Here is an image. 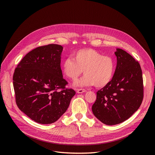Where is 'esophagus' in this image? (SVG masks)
<instances>
[{"mask_svg":"<svg viewBox=\"0 0 155 155\" xmlns=\"http://www.w3.org/2000/svg\"><path fill=\"white\" fill-rule=\"evenodd\" d=\"M86 91L84 89H78V90H77V93H83L86 92Z\"/></svg>","mask_w":155,"mask_h":155,"instance_id":"obj_1","label":"esophagus"}]
</instances>
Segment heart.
I'll list each match as a JSON object with an SVG mask.
<instances>
[{"label":"heart","instance_id":"b5f03b06","mask_svg":"<svg viewBox=\"0 0 155 155\" xmlns=\"http://www.w3.org/2000/svg\"><path fill=\"white\" fill-rule=\"evenodd\" d=\"M72 58H66L62 62L64 75L75 80L84 71V75L77 80V86L102 87L111 81L115 72V62L110 56H103L95 50H79L72 54Z\"/></svg>","mask_w":155,"mask_h":155}]
</instances>
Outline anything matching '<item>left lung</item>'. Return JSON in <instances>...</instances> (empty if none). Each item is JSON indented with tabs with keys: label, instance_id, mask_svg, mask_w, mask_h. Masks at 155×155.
<instances>
[{
	"label": "left lung",
	"instance_id": "obj_1",
	"mask_svg": "<svg viewBox=\"0 0 155 155\" xmlns=\"http://www.w3.org/2000/svg\"><path fill=\"white\" fill-rule=\"evenodd\" d=\"M114 75L107 85L97 92L92 106L94 116L107 125L121 123L133 115L143 98L142 72L138 61L117 48Z\"/></svg>",
	"mask_w": 155,
	"mask_h": 155
}]
</instances>
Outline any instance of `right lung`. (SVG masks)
<instances>
[{
	"label": "right lung",
	"mask_w": 155,
	"mask_h": 155,
	"mask_svg": "<svg viewBox=\"0 0 155 155\" xmlns=\"http://www.w3.org/2000/svg\"><path fill=\"white\" fill-rule=\"evenodd\" d=\"M56 44L38 47L21 59L13 77L15 101L21 111L34 121L51 124L68 108L75 91L65 88L61 54Z\"/></svg>",
	"instance_id": "obj_1"
}]
</instances>
